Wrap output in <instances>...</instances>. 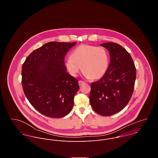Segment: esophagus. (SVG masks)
Listing matches in <instances>:
<instances>
[{
    "label": "esophagus",
    "instance_id": "esophagus-1",
    "mask_svg": "<svg viewBox=\"0 0 158 158\" xmlns=\"http://www.w3.org/2000/svg\"><path fill=\"white\" fill-rule=\"evenodd\" d=\"M78 84H79L80 86H82L83 85L85 84V82L83 81H78Z\"/></svg>",
    "mask_w": 158,
    "mask_h": 158
}]
</instances>
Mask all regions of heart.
<instances>
[{"label": "heart", "mask_w": 158, "mask_h": 158, "mask_svg": "<svg viewBox=\"0 0 158 158\" xmlns=\"http://www.w3.org/2000/svg\"><path fill=\"white\" fill-rule=\"evenodd\" d=\"M110 63L108 51L103 47L81 44L71 53L70 58L64 60V65L69 73L76 77L81 70L87 78L98 80L107 72Z\"/></svg>", "instance_id": "b5f03b06"}]
</instances>
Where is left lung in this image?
Returning <instances> with one entry per match:
<instances>
[{"label": "left lung", "instance_id": "obj_1", "mask_svg": "<svg viewBox=\"0 0 158 158\" xmlns=\"http://www.w3.org/2000/svg\"><path fill=\"white\" fill-rule=\"evenodd\" d=\"M100 45L110 52V63L105 75L90 84L89 100L94 111L109 116L122 111L130 100L136 70L131 55L123 47L114 43Z\"/></svg>", "mask_w": 158, "mask_h": 158}]
</instances>
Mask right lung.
I'll use <instances>...</instances> for the list:
<instances>
[{
    "label": "right lung",
    "instance_id": "add662e5",
    "mask_svg": "<svg viewBox=\"0 0 158 158\" xmlns=\"http://www.w3.org/2000/svg\"><path fill=\"white\" fill-rule=\"evenodd\" d=\"M76 43L49 42L31 52L23 64L24 94L30 104L45 116L64 117L73 106L78 80L66 71L64 59Z\"/></svg>",
    "mask_w": 158,
    "mask_h": 158
}]
</instances>
